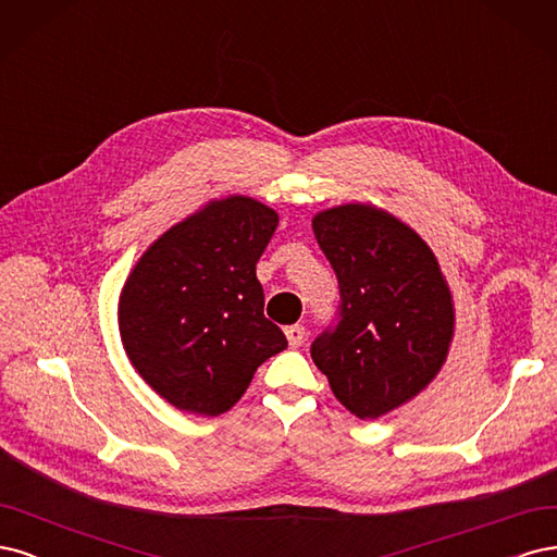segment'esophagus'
<instances>
[{
	"instance_id": "obj_1",
	"label": "esophagus",
	"mask_w": 557,
	"mask_h": 557,
	"mask_svg": "<svg viewBox=\"0 0 557 557\" xmlns=\"http://www.w3.org/2000/svg\"><path fill=\"white\" fill-rule=\"evenodd\" d=\"M284 333H286V339H289V347H300L302 345V339H305V326H300V324H294V326H286L284 329Z\"/></svg>"
}]
</instances>
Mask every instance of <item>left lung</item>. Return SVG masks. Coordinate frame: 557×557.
<instances>
[{"label":"left lung","mask_w":557,"mask_h":557,"mask_svg":"<svg viewBox=\"0 0 557 557\" xmlns=\"http://www.w3.org/2000/svg\"><path fill=\"white\" fill-rule=\"evenodd\" d=\"M312 228L339 284V312L312 343V361L358 419H376L421 393L446 361L454 300L419 233L386 210L347 203Z\"/></svg>","instance_id":"1"}]
</instances>
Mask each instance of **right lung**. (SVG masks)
Instances as JSON below:
<instances>
[{
	"mask_svg": "<svg viewBox=\"0 0 557 557\" xmlns=\"http://www.w3.org/2000/svg\"><path fill=\"white\" fill-rule=\"evenodd\" d=\"M277 212L249 196L210 201L138 259L120 296L132 366L161 398L199 417L236 405L257 368L286 349L263 314L257 261Z\"/></svg>",
	"mask_w": 557,
	"mask_h": 557,
	"instance_id": "obj_1",
	"label": "right lung"
}]
</instances>
